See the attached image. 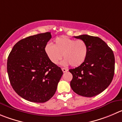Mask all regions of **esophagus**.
Instances as JSON below:
<instances>
[{
	"label": "esophagus",
	"mask_w": 122,
	"mask_h": 122,
	"mask_svg": "<svg viewBox=\"0 0 122 122\" xmlns=\"http://www.w3.org/2000/svg\"><path fill=\"white\" fill-rule=\"evenodd\" d=\"M62 71L63 72H67L68 71V69H66V68H62Z\"/></svg>",
	"instance_id": "obj_1"
}]
</instances>
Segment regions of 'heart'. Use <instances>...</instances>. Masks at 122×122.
Here are the masks:
<instances>
[{"label":"heart","instance_id":"obj_1","mask_svg":"<svg viewBox=\"0 0 122 122\" xmlns=\"http://www.w3.org/2000/svg\"><path fill=\"white\" fill-rule=\"evenodd\" d=\"M45 52L48 59L54 65L59 64L62 58V63L67 66L78 67L83 64L88 54V47L83 40H75L66 36L58 37L54 45L48 44L45 47Z\"/></svg>","mask_w":122,"mask_h":122}]
</instances>
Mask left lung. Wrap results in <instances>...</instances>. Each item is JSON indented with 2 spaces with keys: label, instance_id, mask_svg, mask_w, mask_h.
<instances>
[{
  "label": "left lung",
  "instance_id": "1",
  "mask_svg": "<svg viewBox=\"0 0 122 122\" xmlns=\"http://www.w3.org/2000/svg\"><path fill=\"white\" fill-rule=\"evenodd\" d=\"M74 37L86 43L88 54L83 64L69 70L73 76L71 87L78 95L95 97L105 90L112 81L115 66L114 53L99 37L87 35Z\"/></svg>",
  "mask_w": 122,
  "mask_h": 122
}]
</instances>
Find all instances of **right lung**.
<instances>
[{"label":"right lung","instance_id":"add662e5","mask_svg":"<svg viewBox=\"0 0 122 122\" xmlns=\"http://www.w3.org/2000/svg\"><path fill=\"white\" fill-rule=\"evenodd\" d=\"M51 38L50 32L24 38L16 43L8 56L10 83L19 96L29 101H48L63 75L61 68L52 63L45 52Z\"/></svg>","mask_w":122,"mask_h":122}]
</instances>
